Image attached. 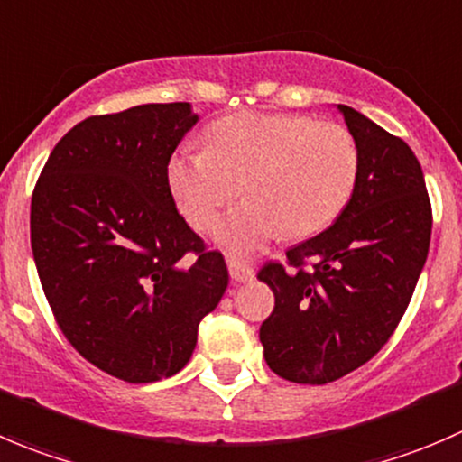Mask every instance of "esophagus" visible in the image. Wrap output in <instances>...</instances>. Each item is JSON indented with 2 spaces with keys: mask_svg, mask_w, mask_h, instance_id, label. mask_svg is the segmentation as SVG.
Wrapping results in <instances>:
<instances>
[{
  "mask_svg": "<svg viewBox=\"0 0 462 462\" xmlns=\"http://www.w3.org/2000/svg\"><path fill=\"white\" fill-rule=\"evenodd\" d=\"M227 268H230V277L235 282H253L254 280V266L244 262V259L227 257Z\"/></svg>",
  "mask_w": 462,
  "mask_h": 462,
  "instance_id": "1",
  "label": "esophagus"
}]
</instances>
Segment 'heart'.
<instances>
[{"instance_id": "b5f03b06", "label": "heart", "mask_w": 462, "mask_h": 462, "mask_svg": "<svg viewBox=\"0 0 462 462\" xmlns=\"http://www.w3.org/2000/svg\"><path fill=\"white\" fill-rule=\"evenodd\" d=\"M205 149L169 158L167 182L189 226L209 232L239 185L248 200L218 226L227 253L250 254L277 236L325 230L350 200L359 176L352 133L291 112H232L203 131Z\"/></svg>"}]
</instances>
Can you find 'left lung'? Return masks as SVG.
Wrapping results in <instances>:
<instances>
[{
    "label": "left lung",
    "mask_w": 462,
    "mask_h": 462,
    "mask_svg": "<svg viewBox=\"0 0 462 462\" xmlns=\"http://www.w3.org/2000/svg\"><path fill=\"white\" fill-rule=\"evenodd\" d=\"M359 176L334 226L263 263L275 293L259 340L268 368L293 383L336 382L368 364L400 325L431 241V200L418 158L350 106Z\"/></svg>",
    "instance_id": "left-lung-1"
}]
</instances>
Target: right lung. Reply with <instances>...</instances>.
I'll return each mask as SVG.
<instances>
[{
  "label": "right lung",
  "mask_w": 462,
  "mask_h": 462,
  "mask_svg": "<svg viewBox=\"0 0 462 462\" xmlns=\"http://www.w3.org/2000/svg\"><path fill=\"white\" fill-rule=\"evenodd\" d=\"M196 122L189 103L83 119L53 146L31 199V248L58 327L85 361L128 383L185 368L230 280L167 182Z\"/></svg>",
  "instance_id": "obj_1"
}]
</instances>
